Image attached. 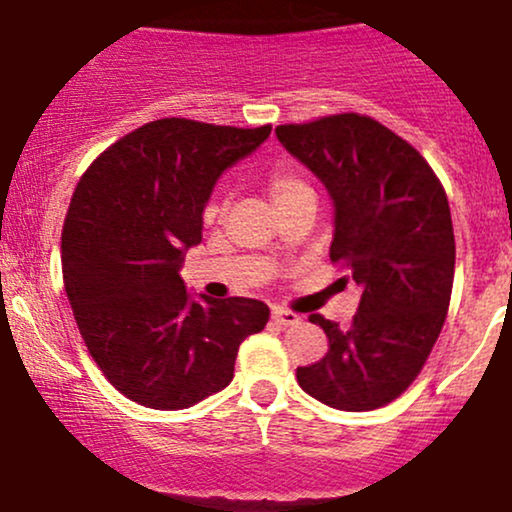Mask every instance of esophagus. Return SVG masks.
<instances>
[{"mask_svg": "<svg viewBox=\"0 0 512 512\" xmlns=\"http://www.w3.org/2000/svg\"><path fill=\"white\" fill-rule=\"evenodd\" d=\"M272 319L277 321V324L282 326H297L301 324V316L294 314V311H287V309H279V306H274L272 309Z\"/></svg>", "mask_w": 512, "mask_h": 512, "instance_id": "34e87169", "label": "esophagus"}]
</instances>
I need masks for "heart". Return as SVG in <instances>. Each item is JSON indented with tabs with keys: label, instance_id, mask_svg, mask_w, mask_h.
I'll return each mask as SVG.
<instances>
[{
	"label": "heart",
	"instance_id": "heart-1",
	"mask_svg": "<svg viewBox=\"0 0 512 512\" xmlns=\"http://www.w3.org/2000/svg\"><path fill=\"white\" fill-rule=\"evenodd\" d=\"M267 188H270V196L274 201V206H287V203L297 201L301 196H309L311 186L306 184L304 179L289 166H277V169L270 171V179H267ZM218 211V206L213 208V213Z\"/></svg>",
	"mask_w": 512,
	"mask_h": 512
}]
</instances>
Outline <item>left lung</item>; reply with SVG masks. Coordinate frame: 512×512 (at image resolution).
I'll use <instances>...</instances> for the list:
<instances>
[{"mask_svg":"<svg viewBox=\"0 0 512 512\" xmlns=\"http://www.w3.org/2000/svg\"><path fill=\"white\" fill-rule=\"evenodd\" d=\"M274 132L326 186L331 262L363 289L348 328L309 316L324 328L328 353L297 368V380L336 410H378L412 385L444 326L456 260L449 201L422 154L365 115Z\"/></svg>","mask_w":512,"mask_h":512,"instance_id":"8db88e82","label":"left lung"}]
</instances>
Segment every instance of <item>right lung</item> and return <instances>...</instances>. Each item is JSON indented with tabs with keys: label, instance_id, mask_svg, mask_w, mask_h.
I'll return each mask as SVG.
<instances>
[{
	"label": "right lung",
	"instance_id": "1",
	"mask_svg": "<svg viewBox=\"0 0 512 512\" xmlns=\"http://www.w3.org/2000/svg\"><path fill=\"white\" fill-rule=\"evenodd\" d=\"M270 132L166 117L107 147L75 186L63 284L90 355L132 402L186 410L220 392L270 319L265 301L191 297L179 274L213 186Z\"/></svg>",
	"mask_w": 512,
	"mask_h": 512
}]
</instances>
